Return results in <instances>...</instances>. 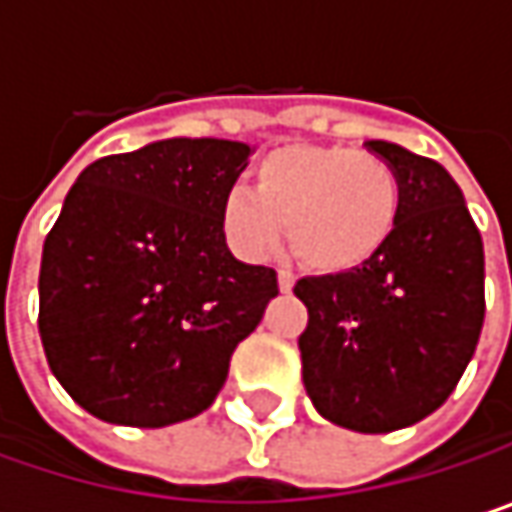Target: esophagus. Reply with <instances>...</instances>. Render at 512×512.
Segmentation results:
<instances>
[{
    "mask_svg": "<svg viewBox=\"0 0 512 512\" xmlns=\"http://www.w3.org/2000/svg\"><path fill=\"white\" fill-rule=\"evenodd\" d=\"M293 284H296V275H293L290 269H281V272H278V287H281V293H290Z\"/></svg>",
    "mask_w": 512,
    "mask_h": 512,
    "instance_id": "esophagus-1",
    "label": "esophagus"
}]
</instances>
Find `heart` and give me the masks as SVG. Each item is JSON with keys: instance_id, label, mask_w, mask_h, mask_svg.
I'll list each match as a JSON object with an SVG mask.
<instances>
[{"instance_id": "b5f03b06", "label": "heart", "mask_w": 512, "mask_h": 512, "mask_svg": "<svg viewBox=\"0 0 512 512\" xmlns=\"http://www.w3.org/2000/svg\"><path fill=\"white\" fill-rule=\"evenodd\" d=\"M400 216V177L376 154L290 145L266 154L255 189L231 186L219 201V228L249 263L275 255L284 237L320 272L364 263L385 246Z\"/></svg>"}]
</instances>
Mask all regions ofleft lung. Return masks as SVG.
Masks as SVG:
<instances>
[{
  "instance_id": "8db88e82",
  "label": "left lung",
  "mask_w": 512,
  "mask_h": 512,
  "mask_svg": "<svg viewBox=\"0 0 512 512\" xmlns=\"http://www.w3.org/2000/svg\"><path fill=\"white\" fill-rule=\"evenodd\" d=\"M400 177V216L379 252L338 275L299 278V335L314 409L356 433H391L436 412L474 356L483 240L457 180L427 156L370 139Z\"/></svg>"
}]
</instances>
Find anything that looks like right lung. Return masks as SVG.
<instances>
[{"label":"right lung","instance_id":"1","mask_svg":"<svg viewBox=\"0 0 512 512\" xmlns=\"http://www.w3.org/2000/svg\"><path fill=\"white\" fill-rule=\"evenodd\" d=\"M252 145L162 139L91 162L44 243L38 329L52 376L94 418L168 427L204 412L278 275L231 255L219 201Z\"/></svg>","mask_w":512,"mask_h":512}]
</instances>
